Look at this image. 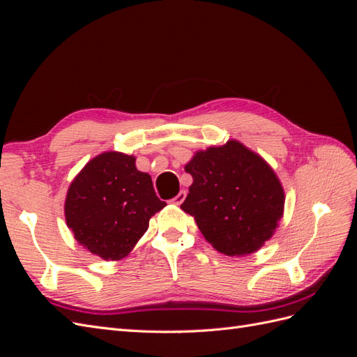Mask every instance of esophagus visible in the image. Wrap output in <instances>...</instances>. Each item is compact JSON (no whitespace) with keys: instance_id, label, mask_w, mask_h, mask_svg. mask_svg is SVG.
<instances>
[{"instance_id":"34e87169","label":"esophagus","mask_w":357,"mask_h":357,"mask_svg":"<svg viewBox=\"0 0 357 357\" xmlns=\"http://www.w3.org/2000/svg\"><path fill=\"white\" fill-rule=\"evenodd\" d=\"M185 198H186V190H180L177 195L171 199V202L176 205H180L183 201H185Z\"/></svg>"}]
</instances>
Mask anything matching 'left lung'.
Masks as SVG:
<instances>
[{
	"label": "left lung",
	"mask_w": 357,
	"mask_h": 357,
	"mask_svg": "<svg viewBox=\"0 0 357 357\" xmlns=\"http://www.w3.org/2000/svg\"><path fill=\"white\" fill-rule=\"evenodd\" d=\"M193 183L181 210L226 256L252 255L274 235L284 190L268 162L236 139L198 150L185 165Z\"/></svg>",
	"instance_id": "obj_1"
}]
</instances>
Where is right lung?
I'll return each mask as SVG.
<instances>
[{
	"mask_svg": "<svg viewBox=\"0 0 357 357\" xmlns=\"http://www.w3.org/2000/svg\"><path fill=\"white\" fill-rule=\"evenodd\" d=\"M152 177L138 171L135 156L104 152L91 159L67 192V226L74 238L104 261H121L134 250L152 215L165 207Z\"/></svg>",
	"mask_w": 357,
	"mask_h": 357,
	"instance_id": "1",
	"label": "right lung"
}]
</instances>
